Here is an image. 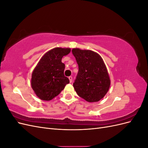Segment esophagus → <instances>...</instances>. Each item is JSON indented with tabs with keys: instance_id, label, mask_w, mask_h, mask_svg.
<instances>
[{
	"instance_id": "esophagus-1",
	"label": "esophagus",
	"mask_w": 148,
	"mask_h": 148,
	"mask_svg": "<svg viewBox=\"0 0 148 148\" xmlns=\"http://www.w3.org/2000/svg\"><path fill=\"white\" fill-rule=\"evenodd\" d=\"M69 80H70V83H71V82H72V77H71V76H70V77H69Z\"/></svg>"
}]
</instances>
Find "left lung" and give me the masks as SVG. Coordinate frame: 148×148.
Masks as SVG:
<instances>
[{
	"mask_svg": "<svg viewBox=\"0 0 148 148\" xmlns=\"http://www.w3.org/2000/svg\"><path fill=\"white\" fill-rule=\"evenodd\" d=\"M72 53L78 65V72L73 86L85 101L97 102L105 96L110 85L106 66L97 53L73 48Z\"/></svg>",
	"mask_w": 148,
	"mask_h": 148,
	"instance_id": "left-lung-1",
	"label": "left lung"
}]
</instances>
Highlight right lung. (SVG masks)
Returning <instances> with one entry per match:
<instances>
[{
  "label": "right lung",
  "mask_w": 148,
  "mask_h": 148,
  "mask_svg": "<svg viewBox=\"0 0 148 148\" xmlns=\"http://www.w3.org/2000/svg\"><path fill=\"white\" fill-rule=\"evenodd\" d=\"M70 51V48H53L39 61L32 73L31 84L40 99H52L70 83L69 79L64 75L65 64L62 62V59Z\"/></svg>",
  "instance_id": "obj_1"
}]
</instances>
